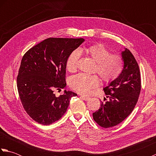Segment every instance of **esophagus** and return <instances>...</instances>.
Returning a JSON list of instances; mask_svg holds the SVG:
<instances>
[{
    "instance_id": "34e87169",
    "label": "esophagus",
    "mask_w": 156,
    "mask_h": 156,
    "mask_svg": "<svg viewBox=\"0 0 156 156\" xmlns=\"http://www.w3.org/2000/svg\"><path fill=\"white\" fill-rule=\"evenodd\" d=\"M82 99H83V100H84V101H88V100H89V99H90V97H87V96H81L80 97Z\"/></svg>"
}]
</instances>
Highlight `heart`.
Wrapping results in <instances>:
<instances>
[{
  "mask_svg": "<svg viewBox=\"0 0 156 156\" xmlns=\"http://www.w3.org/2000/svg\"><path fill=\"white\" fill-rule=\"evenodd\" d=\"M82 53H84L96 62L94 72L97 73L105 83H111L120 76L123 68L122 58L119 54H111L110 50L102 44L92 45L73 51L66 62V69L69 72L76 71L80 54ZM69 84L76 92L85 94L97 87L99 78L96 75L79 74L72 76Z\"/></svg>",
  "mask_w": 156,
  "mask_h": 156,
  "instance_id": "b5f03b06",
  "label": "heart"
}]
</instances>
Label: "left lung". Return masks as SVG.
Here are the masks:
<instances>
[{"label":"left lung","instance_id":"obj_1","mask_svg":"<svg viewBox=\"0 0 156 156\" xmlns=\"http://www.w3.org/2000/svg\"><path fill=\"white\" fill-rule=\"evenodd\" d=\"M124 62L120 76L103 88L107 98L93 112L94 121L103 128L117 125L133 111L141 92V76L137 62L131 52L122 51ZM101 101V100H100Z\"/></svg>","mask_w":156,"mask_h":156}]
</instances>
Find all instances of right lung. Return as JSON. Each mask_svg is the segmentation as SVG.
Segmentation results:
<instances>
[{
  "label": "right lung",
  "instance_id": "obj_1",
  "mask_svg": "<svg viewBox=\"0 0 156 156\" xmlns=\"http://www.w3.org/2000/svg\"><path fill=\"white\" fill-rule=\"evenodd\" d=\"M83 38L49 37L29 49L23 56L16 82L21 102L26 112L38 123L48 125L61 119L69 100L77 94L64 90L66 62Z\"/></svg>",
  "mask_w": 156,
  "mask_h": 156
}]
</instances>
